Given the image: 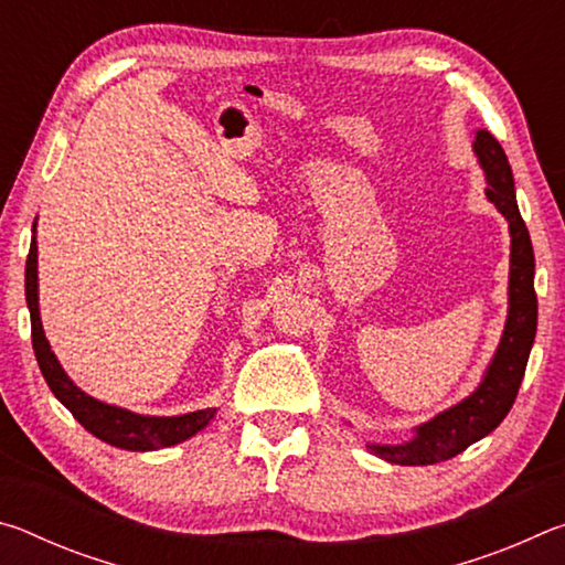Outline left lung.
<instances>
[{
    "label": "left lung",
    "instance_id": "obj_1",
    "mask_svg": "<svg viewBox=\"0 0 565 565\" xmlns=\"http://www.w3.org/2000/svg\"><path fill=\"white\" fill-rule=\"evenodd\" d=\"M473 149L478 161L489 179L486 196L495 209L509 218L511 228V279H509V319L499 343V351L491 361L489 371L471 396L454 408L438 414L434 420L416 428V436L401 446H376L366 444L371 454H376L388 463L401 466H431L446 458L466 451L478 438L489 436L509 414L515 396H519L525 363L535 339V321H539V299L533 289V246L529 228L521 218L515 204L513 174L505 159L503 147L489 131H478Z\"/></svg>",
    "mask_w": 565,
    "mask_h": 565
}]
</instances>
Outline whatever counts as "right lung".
Listing matches in <instances>:
<instances>
[{
	"label": "right lung",
	"instance_id": "right-lung-1",
	"mask_svg": "<svg viewBox=\"0 0 565 565\" xmlns=\"http://www.w3.org/2000/svg\"><path fill=\"white\" fill-rule=\"evenodd\" d=\"M24 294H26V306H30V317H32V347H34L36 363H40L42 369V376L46 384H50L52 394L72 411V416L79 420L89 434L117 448H127V451H157V448H167V446L186 441L189 436L202 431L209 420L214 418L216 408L194 411V414H184V416H161V418L139 416V414H131L127 408L102 404V401L92 398L84 394V391L76 388L52 353L50 341H46L42 321H40L34 238L30 246V256H26Z\"/></svg>",
	"mask_w": 565,
	"mask_h": 565
}]
</instances>
